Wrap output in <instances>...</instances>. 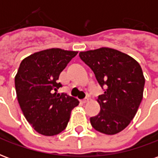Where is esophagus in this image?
<instances>
[{
	"mask_svg": "<svg viewBox=\"0 0 158 158\" xmlns=\"http://www.w3.org/2000/svg\"><path fill=\"white\" fill-rule=\"evenodd\" d=\"M88 102H89V99H88V98H85V99H84L81 101V102L84 103V104H85V103H87Z\"/></svg>",
	"mask_w": 158,
	"mask_h": 158,
	"instance_id": "1",
	"label": "esophagus"
}]
</instances>
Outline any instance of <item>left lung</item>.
I'll return each instance as SVG.
<instances>
[{
  "instance_id": "1",
  "label": "left lung",
  "mask_w": 158,
  "mask_h": 158,
  "mask_svg": "<svg viewBox=\"0 0 158 158\" xmlns=\"http://www.w3.org/2000/svg\"><path fill=\"white\" fill-rule=\"evenodd\" d=\"M102 87L96 100L100 113L90 118L94 129L105 135H115L129 125L143 98L145 77L136 60L122 52L102 47L79 52Z\"/></svg>"
}]
</instances>
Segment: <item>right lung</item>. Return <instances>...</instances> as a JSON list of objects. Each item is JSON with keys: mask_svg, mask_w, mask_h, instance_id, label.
Segmentation results:
<instances>
[{"mask_svg": "<svg viewBox=\"0 0 158 158\" xmlns=\"http://www.w3.org/2000/svg\"><path fill=\"white\" fill-rule=\"evenodd\" d=\"M78 52L52 48L35 52L23 60L15 76L19 106L36 132L56 135L68 125L78 100L59 94V75Z\"/></svg>", "mask_w": 158, "mask_h": 158, "instance_id": "obj_1", "label": "right lung"}]
</instances>
